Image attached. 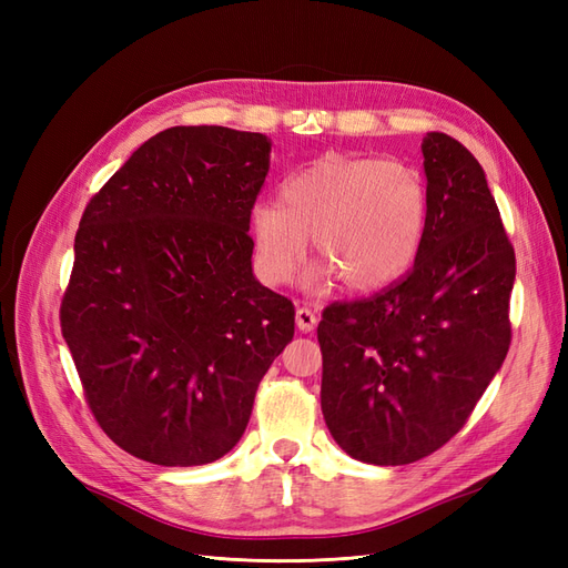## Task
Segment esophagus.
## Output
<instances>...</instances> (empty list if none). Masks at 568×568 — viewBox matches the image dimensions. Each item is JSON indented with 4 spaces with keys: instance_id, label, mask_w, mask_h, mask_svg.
Instances as JSON below:
<instances>
[{
    "instance_id": "1",
    "label": "esophagus",
    "mask_w": 568,
    "mask_h": 568,
    "mask_svg": "<svg viewBox=\"0 0 568 568\" xmlns=\"http://www.w3.org/2000/svg\"><path fill=\"white\" fill-rule=\"evenodd\" d=\"M315 324H317V315L311 311V307H298L296 311V326L301 332H313L315 329Z\"/></svg>"
}]
</instances>
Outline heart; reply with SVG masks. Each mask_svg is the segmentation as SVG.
I'll list each match as a JSON object with an SVG mask.
<instances>
[{
	"mask_svg": "<svg viewBox=\"0 0 568 568\" xmlns=\"http://www.w3.org/2000/svg\"><path fill=\"white\" fill-rule=\"evenodd\" d=\"M428 220V189L403 161L326 153L291 175L280 201L251 213L255 263L267 284H286L313 236L324 263L351 291H376L400 280L415 263Z\"/></svg>",
	"mask_w": 568,
	"mask_h": 568,
	"instance_id": "1",
	"label": "heart"
}]
</instances>
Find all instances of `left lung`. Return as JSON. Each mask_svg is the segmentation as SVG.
I'll return each instance as SVG.
<instances>
[{"label":"left lung","instance_id":"left-lung-1","mask_svg":"<svg viewBox=\"0 0 568 568\" xmlns=\"http://www.w3.org/2000/svg\"><path fill=\"white\" fill-rule=\"evenodd\" d=\"M428 220L415 265L317 326L322 415L353 459L398 467L443 448L503 367L517 274L484 168L457 140L422 144Z\"/></svg>","mask_w":568,"mask_h":568}]
</instances>
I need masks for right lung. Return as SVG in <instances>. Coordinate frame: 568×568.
Wrapping results in <instances>:
<instances>
[{
    "label": "right lung",
    "mask_w": 568,
    "mask_h": 568,
    "mask_svg": "<svg viewBox=\"0 0 568 568\" xmlns=\"http://www.w3.org/2000/svg\"><path fill=\"white\" fill-rule=\"evenodd\" d=\"M267 170L261 132L170 128L82 213L61 334L97 424L144 462L196 467L227 455L294 338V303L251 267Z\"/></svg>",
    "instance_id": "right-lung-1"
}]
</instances>
